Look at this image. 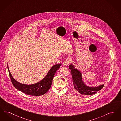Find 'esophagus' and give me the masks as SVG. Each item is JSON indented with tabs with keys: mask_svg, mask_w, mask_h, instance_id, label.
<instances>
[{
	"mask_svg": "<svg viewBox=\"0 0 121 121\" xmlns=\"http://www.w3.org/2000/svg\"><path fill=\"white\" fill-rule=\"evenodd\" d=\"M69 63H70V61H69V59H66V60L63 62V66L67 67V65L69 64Z\"/></svg>",
	"mask_w": 121,
	"mask_h": 121,
	"instance_id": "34e87169",
	"label": "esophagus"
}]
</instances>
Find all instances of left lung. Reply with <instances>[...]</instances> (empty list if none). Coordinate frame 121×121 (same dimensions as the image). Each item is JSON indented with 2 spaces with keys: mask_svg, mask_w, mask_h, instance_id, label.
Listing matches in <instances>:
<instances>
[{
  "mask_svg": "<svg viewBox=\"0 0 121 121\" xmlns=\"http://www.w3.org/2000/svg\"><path fill=\"white\" fill-rule=\"evenodd\" d=\"M69 69L71 70V74L72 77L74 88L81 94L86 95L94 94L102 89L104 87V84L95 87L87 86L82 80V75L80 71L75 69L74 66L72 64L69 65Z\"/></svg>",
  "mask_w": 121,
  "mask_h": 121,
  "instance_id": "left-lung-1",
  "label": "left lung"
}]
</instances>
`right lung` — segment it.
<instances>
[{
    "mask_svg": "<svg viewBox=\"0 0 121 121\" xmlns=\"http://www.w3.org/2000/svg\"><path fill=\"white\" fill-rule=\"evenodd\" d=\"M61 65L60 63L53 65L42 80L31 85L21 83L14 79L10 72L8 65L7 67L12 83L16 89L29 95L39 96L45 94L50 88L54 74Z\"/></svg>",
    "mask_w": 121,
    "mask_h": 121,
    "instance_id": "right-lung-1",
    "label": "right lung"
}]
</instances>
